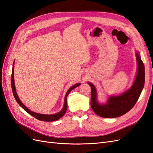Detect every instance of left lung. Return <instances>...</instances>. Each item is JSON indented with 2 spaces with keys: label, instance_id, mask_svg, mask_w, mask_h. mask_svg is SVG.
<instances>
[{
  "label": "left lung",
  "instance_id": "obj_1",
  "mask_svg": "<svg viewBox=\"0 0 153 153\" xmlns=\"http://www.w3.org/2000/svg\"><path fill=\"white\" fill-rule=\"evenodd\" d=\"M137 71L132 86L123 94L110 97L105 104H98L97 91L94 85L88 83L91 88V105L97 115L105 118H115L125 115L136 104L143 90L145 83V66L140 55L136 53Z\"/></svg>",
  "mask_w": 153,
  "mask_h": 153
}]
</instances>
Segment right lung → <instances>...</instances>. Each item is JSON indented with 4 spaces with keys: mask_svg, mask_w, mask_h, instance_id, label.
<instances>
[{
    "mask_svg": "<svg viewBox=\"0 0 153 153\" xmlns=\"http://www.w3.org/2000/svg\"><path fill=\"white\" fill-rule=\"evenodd\" d=\"M13 65H14V62L13 63V68H12V92H13V94L14 96V98H15L17 102L18 103L21 107L22 108L25 110V111H26L28 113H29L30 115L35 117V118L38 119V120H42V121H47V122L55 121V120H57L61 118V117L65 114L66 109H67V97H68V95L69 94L71 91L74 89V88H75L76 87L79 86L81 83H77L76 85H73V86L71 87L68 89V91H67V93L65 96V105H64V107H63L62 109L60 112L56 113V114H54V115H44V114H40V113H36L30 111V109H28L26 107V106L21 102V100H19V98L18 97V96H17V94L16 91L15 84H14V79H13Z\"/></svg>",
    "mask_w": 153,
    "mask_h": 153,
    "instance_id": "right-lung-1",
    "label": "right lung"
}]
</instances>
